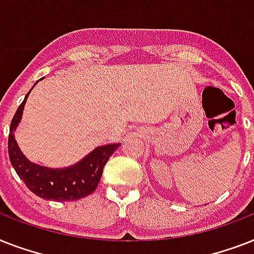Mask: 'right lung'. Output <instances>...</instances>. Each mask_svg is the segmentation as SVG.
Masks as SVG:
<instances>
[{
  "label": "right lung",
  "instance_id": "add662e5",
  "mask_svg": "<svg viewBox=\"0 0 254 254\" xmlns=\"http://www.w3.org/2000/svg\"><path fill=\"white\" fill-rule=\"evenodd\" d=\"M29 93L18 107L10 124L7 150H9L10 162L13 165L15 173L29 187L30 191H33L42 199L65 201L77 200L87 196L96 190L100 178L103 175L105 163L113 154V151L120 146V143L96 147L95 150L81 159L80 162L67 169H47L31 163L22 154L17 141L14 138V130L18 123L21 121L22 112Z\"/></svg>",
  "mask_w": 254,
  "mask_h": 254
}]
</instances>
